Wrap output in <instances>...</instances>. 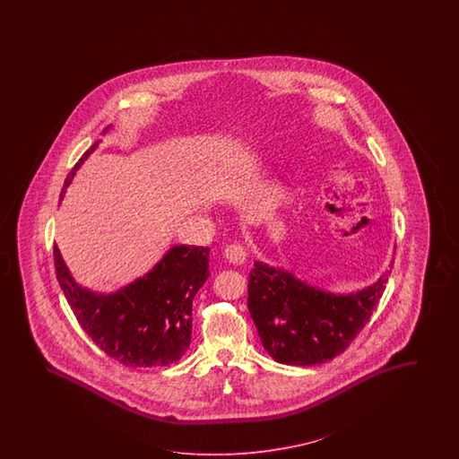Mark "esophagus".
Returning a JSON list of instances; mask_svg holds the SVG:
<instances>
[{
	"mask_svg": "<svg viewBox=\"0 0 459 459\" xmlns=\"http://www.w3.org/2000/svg\"><path fill=\"white\" fill-rule=\"evenodd\" d=\"M225 257L234 264H244V261L247 257V252L240 242H232L225 247Z\"/></svg>",
	"mask_w": 459,
	"mask_h": 459,
	"instance_id": "34e87169",
	"label": "esophagus"
}]
</instances>
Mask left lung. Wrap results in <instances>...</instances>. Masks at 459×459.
I'll use <instances>...</instances> for the list:
<instances>
[{
	"label": "left lung",
	"instance_id": "left-lung-1",
	"mask_svg": "<svg viewBox=\"0 0 459 459\" xmlns=\"http://www.w3.org/2000/svg\"><path fill=\"white\" fill-rule=\"evenodd\" d=\"M389 276L390 269L374 286L336 296L254 263L247 306L265 351L286 365H318L338 357L370 320Z\"/></svg>",
	"mask_w": 459,
	"mask_h": 459
}]
</instances>
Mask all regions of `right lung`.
Segmentation results:
<instances>
[{
    "label": "right lung",
    "mask_w": 459,
    "mask_h": 459,
    "mask_svg": "<svg viewBox=\"0 0 459 459\" xmlns=\"http://www.w3.org/2000/svg\"><path fill=\"white\" fill-rule=\"evenodd\" d=\"M96 141L72 168L70 178L98 146ZM209 247L175 246L144 278L100 296L74 282L54 246L56 279L83 332L126 367H165L180 360L192 338V303L209 278Z\"/></svg>",
    "instance_id": "1"
}]
</instances>
